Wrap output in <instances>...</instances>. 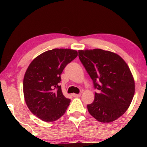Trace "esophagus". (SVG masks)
Here are the masks:
<instances>
[{
  "instance_id": "34e87169",
  "label": "esophagus",
  "mask_w": 147,
  "mask_h": 147,
  "mask_svg": "<svg viewBox=\"0 0 147 147\" xmlns=\"http://www.w3.org/2000/svg\"><path fill=\"white\" fill-rule=\"evenodd\" d=\"M72 96L74 97H79L81 96V94H72Z\"/></svg>"
}]
</instances>
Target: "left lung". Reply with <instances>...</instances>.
I'll list each match as a JSON object with an SVG mask.
<instances>
[{"label":"left lung","mask_w":147,"mask_h":147,"mask_svg":"<svg viewBox=\"0 0 147 147\" xmlns=\"http://www.w3.org/2000/svg\"><path fill=\"white\" fill-rule=\"evenodd\" d=\"M79 58L99 91L87 105L89 113L100 122L116 120L129 109L135 93L129 66L117 54L102 49L79 50Z\"/></svg>","instance_id":"1"}]
</instances>
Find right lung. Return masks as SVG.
Returning a JSON list of instances; mask_svg holds the SVG:
<instances>
[{
	"mask_svg": "<svg viewBox=\"0 0 147 147\" xmlns=\"http://www.w3.org/2000/svg\"><path fill=\"white\" fill-rule=\"evenodd\" d=\"M78 55L76 50H48L36 57L25 72L23 94L28 109L44 122H53L66 111L70 99L59 86L63 69Z\"/></svg>",
	"mask_w": 147,
	"mask_h": 147,
	"instance_id": "1",
	"label": "right lung"
}]
</instances>
